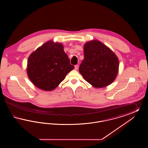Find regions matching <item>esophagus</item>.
I'll list each match as a JSON object with an SVG mask.
<instances>
[{
  "label": "esophagus",
  "mask_w": 148,
  "mask_h": 148,
  "mask_svg": "<svg viewBox=\"0 0 148 148\" xmlns=\"http://www.w3.org/2000/svg\"><path fill=\"white\" fill-rule=\"evenodd\" d=\"M77 68H78V66H77V65H75V70H77Z\"/></svg>",
  "instance_id": "esophagus-1"
}]
</instances>
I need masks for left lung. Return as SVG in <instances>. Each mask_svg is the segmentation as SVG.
<instances>
[{
  "instance_id": "obj_1",
  "label": "left lung",
  "mask_w": 148,
  "mask_h": 148,
  "mask_svg": "<svg viewBox=\"0 0 148 148\" xmlns=\"http://www.w3.org/2000/svg\"><path fill=\"white\" fill-rule=\"evenodd\" d=\"M84 54L79 71L85 80L97 88L112 84L119 66L118 58L113 51L103 42L92 40L85 44Z\"/></svg>"
}]
</instances>
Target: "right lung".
I'll use <instances>...</instances> for the list:
<instances>
[{
  "instance_id": "add662e5",
  "label": "right lung",
  "mask_w": 148,
  "mask_h": 148,
  "mask_svg": "<svg viewBox=\"0 0 148 148\" xmlns=\"http://www.w3.org/2000/svg\"><path fill=\"white\" fill-rule=\"evenodd\" d=\"M74 68L63 44L49 40L29 56L27 73L35 86L49 92L55 89Z\"/></svg>"
}]
</instances>
